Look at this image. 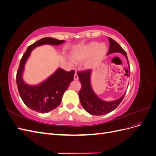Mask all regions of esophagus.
I'll use <instances>...</instances> for the list:
<instances>
[{
  "instance_id": "34e87169",
  "label": "esophagus",
  "mask_w": 156,
  "mask_h": 156,
  "mask_svg": "<svg viewBox=\"0 0 156 156\" xmlns=\"http://www.w3.org/2000/svg\"><path fill=\"white\" fill-rule=\"evenodd\" d=\"M74 79L75 80V81H77V80H78L79 79V77H78V75H77V74L75 73V75H74Z\"/></svg>"
}]
</instances>
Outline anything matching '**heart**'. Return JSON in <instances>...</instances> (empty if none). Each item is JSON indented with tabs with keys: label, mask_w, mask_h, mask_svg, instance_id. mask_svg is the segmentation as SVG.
Masks as SVG:
<instances>
[{
	"label": "heart",
	"mask_w": 156,
	"mask_h": 156,
	"mask_svg": "<svg viewBox=\"0 0 156 156\" xmlns=\"http://www.w3.org/2000/svg\"><path fill=\"white\" fill-rule=\"evenodd\" d=\"M108 51L105 44L98 41H91L71 53V59L74 64L81 63L83 61V67L91 69L104 58Z\"/></svg>",
	"instance_id": "obj_1"
}]
</instances>
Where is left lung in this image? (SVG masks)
I'll return each instance as SVG.
<instances>
[{
    "label": "left lung",
    "instance_id": "left-lung-1",
    "mask_svg": "<svg viewBox=\"0 0 156 156\" xmlns=\"http://www.w3.org/2000/svg\"><path fill=\"white\" fill-rule=\"evenodd\" d=\"M108 41L110 43V47L107 55H111L115 53H119L123 55L127 61V64H128L129 68L128 58H127V56L125 51L116 41L111 37H108ZM92 73V72L91 69L77 72L80 83L81 84V88L79 92L80 102H81L84 109L92 115L101 116L107 114V113L114 111L119 105L123 100L126 92L120 98L116 100L107 101L102 100L97 96V94L94 92L92 88L91 84ZM129 74L130 75V69ZM129 74H127V76H129Z\"/></svg>",
    "mask_w": 156,
    "mask_h": 156
}]
</instances>
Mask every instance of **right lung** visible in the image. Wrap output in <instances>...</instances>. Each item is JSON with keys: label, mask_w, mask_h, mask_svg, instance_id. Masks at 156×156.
Segmentation results:
<instances>
[{"label": "right lung", "mask_w": 156, "mask_h": 156, "mask_svg": "<svg viewBox=\"0 0 156 156\" xmlns=\"http://www.w3.org/2000/svg\"><path fill=\"white\" fill-rule=\"evenodd\" d=\"M64 41L53 37H44L30 45L20 61L16 77L17 88L23 101L33 111L46 113L57 107L62 101L64 92L73 81L75 72L73 70L66 72L58 68L44 81L31 85L25 83L23 77L27 61L32 50L37 47L44 45H59Z\"/></svg>", "instance_id": "right-lung-1"}]
</instances>
